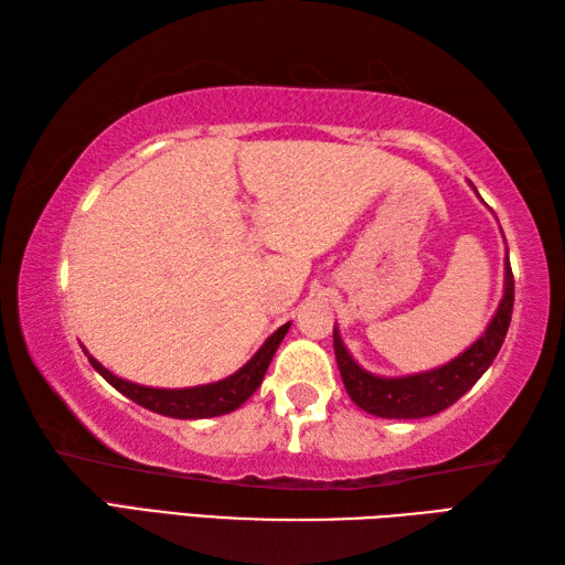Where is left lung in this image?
I'll use <instances>...</instances> for the list:
<instances>
[{
	"mask_svg": "<svg viewBox=\"0 0 565 565\" xmlns=\"http://www.w3.org/2000/svg\"><path fill=\"white\" fill-rule=\"evenodd\" d=\"M514 306V276L510 269V259H505V296H502L498 313L490 320L488 330L481 340H476L463 354L451 359L449 364L439 369L425 371V374L383 379L374 376L359 366L347 352L338 330L334 338V356L344 381V388L350 398L362 411L391 417V419H417L441 413L444 407L454 405L466 391H471L473 383L486 374V369L493 364L512 320Z\"/></svg>",
	"mask_w": 565,
	"mask_h": 565,
	"instance_id": "obj_1",
	"label": "left lung"
}]
</instances>
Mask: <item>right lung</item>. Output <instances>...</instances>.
I'll use <instances>...</instances> for the list:
<instances>
[{
	"label": "right lung",
	"mask_w": 565,
	"mask_h": 565,
	"mask_svg": "<svg viewBox=\"0 0 565 565\" xmlns=\"http://www.w3.org/2000/svg\"><path fill=\"white\" fill-rule=\"evenodd\" d=\"M289 328H291V322H286V326L276 330L271 338L259 347V352L252 356L243 369L235 371L233 376L209 383V386H194V388L167 391V388L138 386V383H130V381L114 376L109 369H104L97 362V359L89 356L87 352L84 354L89 356V364L97 369L116 391H121L126 398H130L142 407H148V411H152V413H160L167 417H179V419L218 417V415L237 411V407L259 388V383L269 369L271 356L276 350H279L284 334L289 332Z\"/></svg>",
	"instance_id": "1"
}]
</instances>
